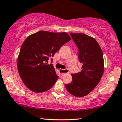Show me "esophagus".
<instances>
[{
  "mask_svg": "<svg viewBox=\"0 0 122 122\" xmlns=\"http://www.w3.org/2000/svg\"><path fill=\"white\" fill-rule=\"evenodd\" d=\"M59 72L61 74V76H63L65 74H66V73H68L69 72V71L67 69H59Z\"/></svg>",
  "mask_w": 122,
  "mask_h": 122,
  "instance_id": "esophagus-1",
  "label": "esophagus"
}]
</instances>
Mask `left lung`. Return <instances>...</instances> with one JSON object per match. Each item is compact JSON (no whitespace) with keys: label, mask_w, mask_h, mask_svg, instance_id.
I'll return each mask as SVG.
<instances>
[{"label":"left lung","mask_w":122,"mask_h":122,"mask_svg":"<svg viewBox=\"0 0 122 122\" xmlns=\"http://www.w3.org/2000/svg\"><path fill=\"white\" fill-rule=\"evenodd\" d=\"M79 49L81 72L72 74V81L65 84L71 95L81 97L87 95L98 84L104 71L102 51L95 38L83 33H71Z\"/></svg>","instance_id":"1"}]
</instances>
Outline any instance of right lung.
I'll use <instances>...</instances> for the list:
<instances>
[{
    "label": "right lung",
    "instance_id": "add662e5",
    "mask_svg": "<svg viewBox=\"0 0 122 122\" xmlns=\"http://www.w3.org/2000/svg\"><path fill=\"white\" fill-rule=\"evenodd\" d=\"M71 40L67 33L40 31L29 35L21 46L17 58L18 73L25 85L35 93H42L55 84L58 76L48 57L53 56Z\"/></svg>",
    "mask_w": 122,
    "mask_h": 122
}]
</instances>
